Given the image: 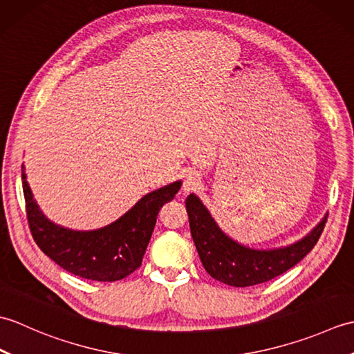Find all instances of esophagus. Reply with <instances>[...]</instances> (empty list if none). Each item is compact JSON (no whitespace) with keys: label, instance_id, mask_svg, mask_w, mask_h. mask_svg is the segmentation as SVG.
Listing matches in <instances>:
<instances>
[{"label":"esophagus","instance_id":"1","mask_svg":"<svg viewBox=\"0 0 354 354\" xmlns=\"http://www.w3.org/2000/svg\"><path fill=\"white\" fill-rule=\"evenodd\" d=\"M201 184V176L198 171H189L184 178V184H183V190L187 192H193L196 187Z\"/></svg>","mask_w":354,"mask_h":354}]
</instances>
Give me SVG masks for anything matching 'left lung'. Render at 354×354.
Returning a JSON list of instances; mask_svg holds the SVG:
<instances>
[{
    "mask_svg": "<svg viewBox=\"0 0 354 354\" xmlns=\"http://www.w3.org/2000/svg\"><path fill=\"white\" fill-rule=\"evenodd\" d=\"M190 231L207 272L234 288H248L272 280L301 261L317 245L326 227L327 214L309 234L288 246L255 250L225 234L208 208L192 193L185 201Z\"/></svg>",
    "mask_w": 354,
    "mask_h": 354,
    "instance_id": "8db88e82",
    "label": "left lung"
}]
</instances>
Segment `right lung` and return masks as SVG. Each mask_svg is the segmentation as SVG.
<instances>
[{"label":"right lung","mask_w":354,"mask_h":354,"mask_svg":"<svg viewBox=\"0 0 354 354\" xmlns=\"http://www.w3.org/2000/svg\"><path fill=\"white\" fill-rule=\"evenodd\" d=\"M22 190L28 227L41 251L68 272L94 281H117L138 269L165 202L183 183L175 181L145 194L129 212L106 227L76 231L51 222L36 204L22 164Z\"/></svg>","instance_id":"add662e5"}]
</instances>
